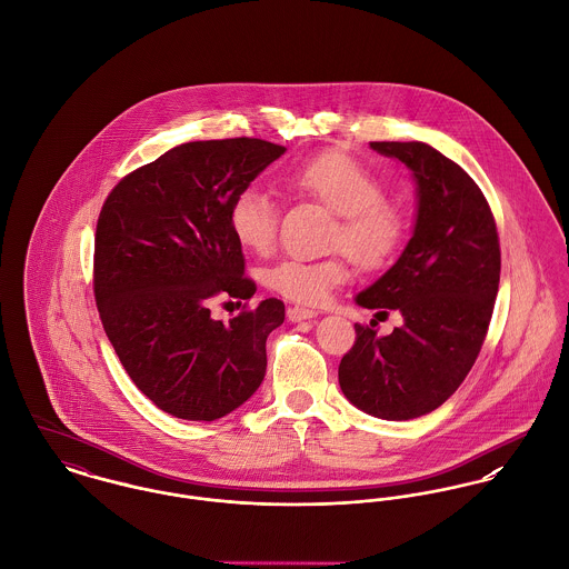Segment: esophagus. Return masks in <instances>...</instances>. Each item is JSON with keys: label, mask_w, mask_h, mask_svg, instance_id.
<instances>
[{"label": "esophagus", "mask_w": 569, "mask_h": 569, "mask_svg": "<svg viewBox=\"0 0 569 569\" xmlns=\"http://www.w3.org/2000/svg\"><path fill=\"white\" fill-rule=\"evenodd\" d=\"M318 315L316 310H308V308H301V306H292L288 308V318L292 322H299V320H308V318H315Z\"/></svg>", "instance_id": "esophagus-1"}]
</instances>
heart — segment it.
Wrapping results in <instances>:
<instances>
[{"mask_svg":"<svg viewBox=\"0 0 569 569\" xmlns=\"http://www.w3.org/2000/svg\"><path fill=\"white\" fill-rule=\"evenodd\" d=\"M292 190L310 196L338 213L331 247L345 251L322 259H283L266 270L263 281L277 295L320 306L351 274V258L362 268L390 263L406 240V216L388 198L378 174L351 154L327 150L288 174ZM229 229L240 247L257 254L272 251L279 229L277 202L268 191L244 188L229 207Z\"/></svg>","mask_w":569,"mask_h":569,"instance_id":"b5f03b06","label":"heart"}]
</instances>
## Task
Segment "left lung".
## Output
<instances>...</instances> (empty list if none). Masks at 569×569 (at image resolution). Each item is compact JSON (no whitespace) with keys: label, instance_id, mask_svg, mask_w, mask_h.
I'll use <instances>...</instances> for the list:
<instances>
[{"label":"left lung","instance_id":"left-lung-1","mask_svg":"<svg viewBox=\"0 0 569 569\" xmlns=\"http://www.w3.org/2000/svg\"><path fill=\"white\" fill-rule=\"evenodd\" d=\"M371 148L412 170L419 213L406 251L356 301L399 310L403 327L379 336L376 320L356 322L338 381L360 410L406 421L439 408L471 371L498 297L500 236L482 190L439 150L421 141H371Z\"/></svg>","mask_w":569,"mask_h":569}]
</instances>
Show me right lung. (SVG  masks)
I'll use <instances>...</instances> for the list:
<instances>
[{
  "label": "right lung",
  "mask_w": 569,
  "mask_h": 569,
  "mask_svg": "<svg viewBox=\"0 0 569 569\" xmlns=\"http://www.w3.org/2000/svg\"><path fill=\"white\" fill-rule=\"evenodd\" d=\"M286 152L254 137L181 143L107 196L93 249L102 327L134 386L163 412L213 421L242 406L266 373L279 299L211 318L216 299L257 290L229 229L236 193Z\"/></svg>",
  "instance_id": "add662e5"
}]
</instances>
